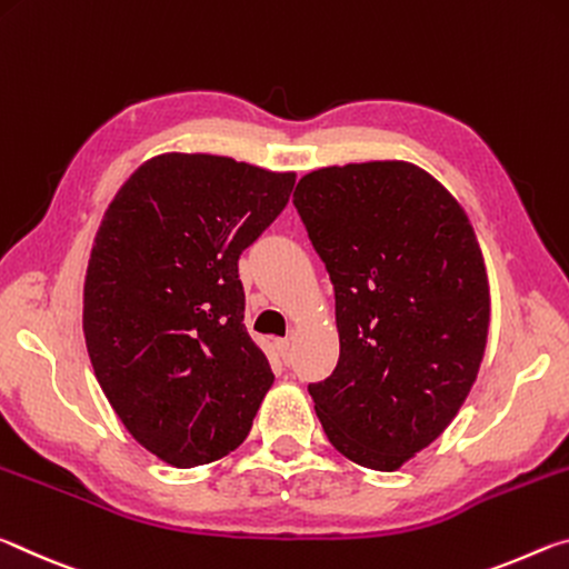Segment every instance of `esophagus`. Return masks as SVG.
<instances>
[{
	"label": "esophagus",
	"mask_w": 569,
	"mask_h": 569,
	"mask_svg": "<svg viewBox=\"0 0 569 569\" xmlns=\"http://www.w3.org/2000/svg\"><path fill=\"white\" fill-rule=\"evenodd\" d=\"M274 346H277L279 358H282L287 366H290V362H292V340H287V338L284 340H277Z\"/></svg>",
	"instance_id": "obj_1"
}]
</instances>
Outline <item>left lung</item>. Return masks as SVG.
Returning a JSON list of instances; mask_svg holds the SVG:
<instances>
[{
  "label": "left lung",
  "mask_w": 569,
  "mask_h": 569,
  "mask_svg": "<svg viewBox=\"0 0 569 569\" xmlns=\"http://www.w3.org/2000/svg\"><path fill=\"white\" fill-rule=\"evenodd\" d=\"M295 209L335 290L340 358L310 383L330 443L393 471L439 439L477 380L489 282L467 213L406 161L330 166Z\"/></svg>",
  "instance_id": "obj_1"
}]
</instances>
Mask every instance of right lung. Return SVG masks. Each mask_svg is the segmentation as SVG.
Instances as JSON below:
<instances>
[{"label":"right lung","instance_id":"add662e5","mask_svg":"<svg viewBox=\"0 0 569 569\" xmlns=\"http://www.w3.org/2000/svg\"><path fill=\"white\" fill-rule=\"evenodd\" d=\"M295 173L163 153L116 193L86 274L96 378L133 439L179 469L234 451L272 386L244 328L239 257L290 201Z\"/></svg>","mask_w":569,"mask_h":569}]
</instances>
